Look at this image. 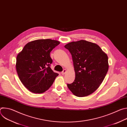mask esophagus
<instances>
[{"label":"esophagus","mask_w":127,"mask_h":127,"mask_svg":"<svg viewBox=\"0 0 127 127\" xmlns=\"http://www.w3.org/2000/svg\"><path fill=\"white\" fill-rule=\"evenodd\" d=\"M66 70L65 69H64V70H63V71L61 72V74H62V75H64V74L66 73Z\"/></svg>","instance_id":"1"}]
</instances>
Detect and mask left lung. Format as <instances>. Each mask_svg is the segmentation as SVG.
Masks as SVG:
<instances>
[{
  "label": "left lung",
  "instance_id": "1",
  "mask_svg": "<svg viewBox=\"0 0 127 127\" xmlns=\"http://www.w3.org/2000/svg\"><path fill=\"white\" fill-rule=\"evenodd\" d=\"M64 47L71 54L75 72L74 82L67 84L68 88L78 97L93 94L107 72V55L96 44L85 40L71 42Z\"/></svg>",
  "mask_w": 127,
  "mask_h": 127
}]
</instances>
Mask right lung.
Listing matches in <instances>:
<instances>
[{
	"instance_id": "right-lung-1",
	"label": "right lung",
	"mask_w": 127,
	"mask_h": 127,
	"mask_svg": "<svg viewBox=\"0 0 127 127\" xmlns=\"http://www.w3.org/2000/svg\"><path fill=\"white\" fill-rule=\"evenodd\" d=\"M60 44L51 39L32 41L25 45L16 57L19 78L30 92L41 94L48 89L59 75L51 68L50 52Z\"/></svg>"
}]
</instances>
